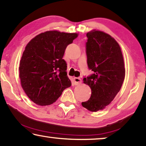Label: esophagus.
Returning a JSON list of instances; mask_svg holds the SVG:
<instances>
[{
    "instance_id": "1",
    "label": "esophagus",
    "mask_w": 146,
    "mask_h": 146,
    "mask_svg": "<svg viewBox=\"0 0 146 146\" xmlns=\"http://www.w3.org/2000/svg\"><path fill=\"white\" fill-rule=\"evenodd\" d=\"M74 83L76 86H78L82 84V80L80 78H74Z\"/></svg>"
}]
</instances>
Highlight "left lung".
<instances>
[{
  "label": "left lung",
  "instance_id": "left-lung-1",
  "mask_svg": "<svg viewBox=\"0 0 146 146\" xmlns=\"http://www.w3.org/2000/svg\"><path fill=\"white\" fill-rule=\"evenodd\" d=\"M86 54L93 74L84 78L91 89L89 99L82 102L91 111L104 109L121 88L125 79L124 60L119 45L110 35L93 30L87 33Z\"/></svg>",
  "mask_w": 146,
  "mask_h": 146
}]
</instances>
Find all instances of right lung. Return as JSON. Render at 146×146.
<instances>
[{
	"mask_svg": "<svg viewBox=\"0 0 146 146\" xmlns=\"http://www.w3.org/2000/svg\"><path fill=\"white\" fill-rule=\"evenodd\" d=\"M77 36V33L46 31L26 46L20 60L19 78L25 93L35 104H53L71 86L62 57L67 46Z\"/></svg>",
	"mask_w": 146,
	"mask_h": 146,
	"instance_id": "right-lung-1",
	"label": "right lung"
}]
</instances>
